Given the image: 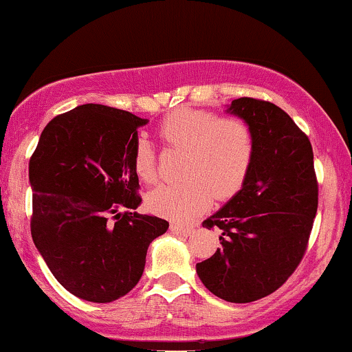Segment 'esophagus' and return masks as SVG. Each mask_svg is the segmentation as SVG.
<instances>
[{"instance_id":"obj_1","label":"esophagus","mask_w":352,"mask_h":352,"mask_svg":"<svg viewBox=\"0 0 352 352\" xmlns=\"http://www.w3.org/2000/svg\"><path fill=\"white\" fill-rule=\"evenodd\" d=\"M170 232L177 233V235H182V236H188V235H192L193 232H195V228H193L192 225L172 223V225H170Z\"/></svg>"}]
</instances>
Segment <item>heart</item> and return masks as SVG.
<instances>
[{"label": "heart", "mask_w": 352, "mask_h": 352, "mask_svg": "<svg viewBox=\"0 0 352 352\" xmlns=\"http://www.w3.org/2000/svg\"><path fill=\"white\" fill-rule=\"evenodd\" d=\"M159 135L170 147L187 151V157L184 182L159 185L147 195V207L155 215L192 220L210 207L213 197L232 199L252 170L256 139L243 117L180 107L160 122ZM134 172L145 184L157 179L155 159L145 140L135 144Z\"/></svg>", "instance_id": "obj_1"}]
</instances>
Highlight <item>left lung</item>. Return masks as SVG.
Listing matches in <instances>:
<instances>
[{
  "label": "left lung",
  "mask_w": 352,
  "mask_h": 352,
  "mask_svg": "<svg viewBox=\"0 0 352 352\" xmlns=\"http://www.w3.org/2000/svg\"><path fill=\"white\" fill-rule=\"evenodd\" d=\"M232 114L248 120L256 151L243 188L204 220L220 248L197 263L208 292L252 302L283 286L301 263L318 212V179L308 135L273 102L240 98Z\"/></svg>",
  "instance_id": "1"
}]
</instances>
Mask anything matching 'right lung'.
<instances>
[{"mask_svg":"<svg viewBox=\"0 0 352 352\" xmlns=\"http://www.w3.org/2000/svg\"><path fill=\"white\" fill-rule=\"evenodd\" d=\"M144 124L127 111L84 104L44 127L30 159L31 236L56 280L80 300L111 302L131 292L148 245L168 228L134 212L142 201L134 148Z\"/></svg>","mask_w":352,"mask_h":352,"instance_id":"add662e5","label":"right lung"}]
</instances>
